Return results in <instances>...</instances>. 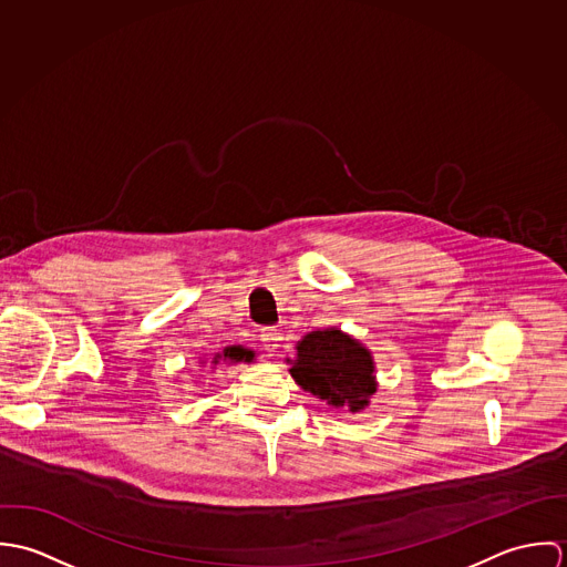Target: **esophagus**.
Wrapping results in <instances>:
<instances>
[{
  "mask_svg": "<svg viewBox=\"0 0 567 567\" xmlns=\"http://www.w3.org/2000/svg\"><path fill=\"white\" fill-rule=\"evenodd\" d=\"M259 340H261V349H264L268 355H272V353L281 347V336H279V331H277L275 327L261 329Z\"/></svg>",
  "mask_w": 567,
  "mask_h": 567,
  "instance_id": "esophagus-1",
  "label": "esophagus"
}]
</instances>
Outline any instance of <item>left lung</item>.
Instances as JSON below:
<instances>
[{
  "instance_id": "8db88e82",
  "label": "left lung",
  "mask_w": 567,
  "mask_h": 567,
  "mask_svg": "<svg viewBox=\"0 0 567 567\" xmlns=\"http://www.w3.org/2000/svg\"><path fill=\"white\" fill-rule=\"evenodd\" d=\"M288 362L295 382L331 408L360 412L378 391L371 351L336 327L306 333Z\"/></svg>"
}]
</instances>
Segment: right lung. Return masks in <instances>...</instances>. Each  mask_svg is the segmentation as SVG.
I'll use <instances>...</instances> for the list:
<instances>
[{
    "label": "right lung",
    "instance_id": "add662e5",
    "mask_svg": "<svg viewBox=\"0 0 567 567\" xmlns=\"http://www.w3.org/2000/svg\"><path fill=\"white\" fill-rule=\"evenodd\" d=\"M255 353L250 349H246L243 344H234L223 349L220 353H214L212 364H220V362H252Z\"/></svg>",
    "mask_w": 567,
    "mask_h": 567
}]
</instances>
